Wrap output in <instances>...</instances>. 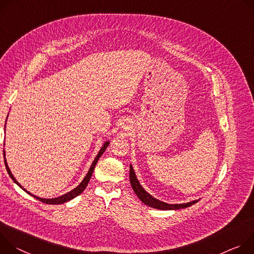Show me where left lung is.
Returning a JSON list of instances; mask_svg holds the SVG:
<instances>
[{"label":"left lung","mask_w":254,"mask_h":254,"mask_svg":"<svg viewBox=\"0 0 254 254\" xmlns=\"http://www.w3.org/2000/svg\"><path fill=\"white\" fill-rule=\"evenodd\" d=\"M130 184L131 187L133 189V190L135 191V193L137 194V196L139 198V200L141 201L142 203H144L145 205L154 208V209H159V210H179V209H184V208H188L193 204H195L199 200H194L186 204H167L164 202H161L153 196L151 194H149L143 188L142 186L140 185L139 181L137 180V177L134 173V170L132 165L130 164Z\"/></svg>","instance_id":"1"}]
</instances>
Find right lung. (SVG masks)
<instances>
[{"mask_svg": "<svg viewBox=\"0 0 254 254\" xmlns=\"http://www.w3.org/2000/svg\"><path fill=\"white\" fill-rule=\"evenodd\" d=\"M8 118V117H7ZM6 126V125H5ZM110 144V142L109 141H106L104 144H103V146H102V148L100 149V151H99V153L97 154V156H96V158L94 159V161H93V163H92V165H91V167H90V170H89V172H88V174H87V176L84 177V179L81 181V183L76 187V188H74L73 190H71L70 191H68V192H66V193H64V194H63V195H61V196H58V198H53V199H43V198H39V196H37V195H35V194H32L31 192H29L28 190H26L17 181H16V179L14 178V176L12 175V173H11V171H10V168H9V166H8V163H7V160H6V157H5V150H4V160H5V165H6V170H7V172H8V174H9V176H10V178L14 181V183L15 184H17L23 190H25L27 193H29L30 195H32V196H34L35 199H37L38 201H40V202H42V203H45V204H49V205H60V204H64V203H65V202H68V201H70V200H72L73 198H75L76 195H78V194H80L82 191H83V190L87 188V186H88V184H89V182H90V180H91V177H92V175H93V172H94V170H95V166H96V164H97V162H98V160H99V158L102 156V154L104 153V151L107 149V147H108V145Z\"/></svg>", "mask_w": 254, "mask_h": 254, "instance_id": "right-lung-1", "label": "right lung"}]
</instances>
